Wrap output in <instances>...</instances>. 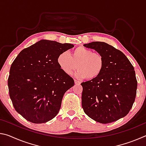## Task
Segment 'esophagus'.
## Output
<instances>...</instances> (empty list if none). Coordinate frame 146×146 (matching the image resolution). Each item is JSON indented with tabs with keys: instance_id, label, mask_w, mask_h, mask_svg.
Returning a JSON list of instances; mask_svg holds the SVG:
<instances>
[{
	"instance_id": "obj_1",
	"label": "esophagus",
	"mask_w": 146,
	"mask_h": 146,
	"mask_svg": "<svg viewBox=\"0 0 146 146\" xmlns=\"http://www.w3.org/2000/svg\"><path fill=\"white\" fill-rule=\"evenodd\" d=\"M74 81H75V84H80V81H78V80H74Z\"/></svg>"
}]
</instances>
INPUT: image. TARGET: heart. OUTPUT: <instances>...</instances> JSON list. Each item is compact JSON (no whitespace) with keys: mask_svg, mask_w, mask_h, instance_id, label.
Returning a JSON list of instances; mask_svg holds the SVG:
<instances>
[{"mask_svg":"<svg viewBox=\"0 0 146 146\" xmlns=\"http://www.w3.org/2000/svg\"><path fill=\"white\" fill-rule=\"evenodd\" d=\"M56 60L59 68L66 75H71L77 67L76 77L86 78L89 80L99 77L105 66L102 54L81 46L73 50L70 55L67 51H63L59 54Z\"/></svg>","mask_w":146,"mask_h":146,"instance_id":"b5f03b06","label":"heart"}]
</instances>
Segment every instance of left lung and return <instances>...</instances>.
<instances>
[{"label": "left lung", "instance_id": "obj_1", "mask_svg": "<svg viewBox=\"0 0 146 146\" xmlns=\"http://www.w3.org/2000/svg\"><path fill=\"white\" fill-rule=\"evenodd\" d=\"M102 54L105 66L96 80L81 84L84 111L96 122L108 123L126 116L137 95V80L131 63L122 51L104 42L84 44Z\"/></svg>", "mask_w": 146, "mask_h": 146}]
</instances>
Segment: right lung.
<instances>
[{"instance_id": "add662e5", "label": "right lung", "mask_w": 146, "mask_h": 146, "mask_svg": "<svg viewBox=\"0 0 146 146\" xmlns=\"http://www.w3.org/2000/svg\"><path fill=\"white\" fill-rule=\"evenodd\" d=\"M73 47L41 40L22 50L12 63L9 97L16 111L29 122L45 123L58 114L64 93L75 82L56 60L59 54Z\"/></svg>"}]
</instances>
